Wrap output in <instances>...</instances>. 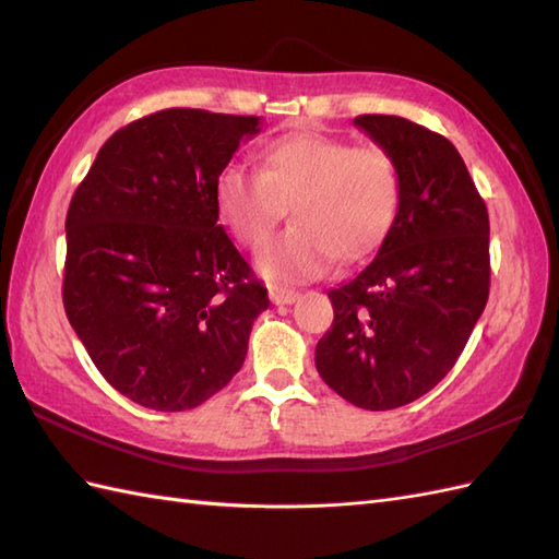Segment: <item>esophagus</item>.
I'll return each mask as SVG.
<instances>
[{
    "label": "esophagus",
    "instance_id": "1",
    "mask_svg": "<svg viewBox=\"0 0 559 559\" xmlns=\"http://www.w3.org/2000/svg\"><path fill=\"white\" fill-rule=\"evenodd\" d=\"M269 298L273 305H290L298 300V293L283 286H269Z\"/></svg>",
    "mask_w": 559,
    "mask_h": 559
}]
</instances>
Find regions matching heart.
Returning a JSON list of instances; mask_svg holds the SVG:
<instances>
[{
    "label": "heart",
    "instance_id": "obj_1",
    "mask_svg": "<svg viewBox=\"0 0 559 559\" xmlns=\"http://www.w3.org/2000/svg\"><path fill=\"white\" fill-rule=\"evenodd\" d=\"M401 201V173L389 151L350 146L317 129L281 136L261 151V168L223 165L213 182L218 218L257 249L290 209L293 225L257 254L276 283L324 276L338 257L362 259L384 240Z\"/></svg>",
    "mask_w": 559,
    "mask_h": 559
}]
</instances>
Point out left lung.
I'll return each mask as SVG.
<instances>
[{
  "instance_id": "8db88e82",
  "label": "left lung",
  "mask_w": 559,
  "mask_h": 559,
  "mask_svg": "<svg viewBox=\"0 0 559 559\" xmlns=\"http://www.w3.org/2000/svg\"><path fill=\"white\" fill-rule=\"evenodd\" d=\"M353 122L394 156L401 201L377 257L329 290L334 324L314 362L353 406L391 411L435 389L466 348L490 293V221L449 139L396 115Z\"/></svg>"
}]
</instances>
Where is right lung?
Wrapping results in <instances>:
<instances>
[{"label": "right lung", "instance_id": "obj_1", "mask_svg": "<svg viewBox=\"0 0 559 559\" xmlns=\"http://www.w3.org/2000/svg\"><path fill=\"white\" fill-rule=\"evenodd\" d=\"M259 117L170 108L122 127L67 213L64 312L100 374L151 411L230 382L264 283L218 225L213 182Z\"/></svg>", "mask_w": 559, "mask_h": 559}]
</instances>
